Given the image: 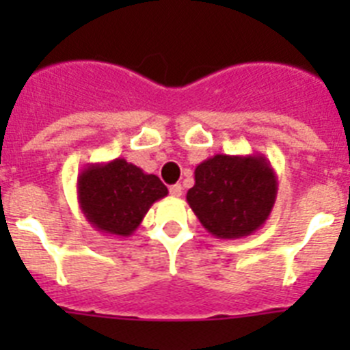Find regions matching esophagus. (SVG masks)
<instances>
[{"label": "esophagus", "instance_id": "esophagus-1", "mask_svg": "<svg viewBox=\"0 0 350 350\" xmlns=\"http://www.w3.org/2000/svg\"><path fill=\"white\" fill-rule=\"evenodd\" d=\"M170 194H172L173 198H178V196H182V185H180V184H175V185H172V187H170Z\"/></svg>", "mask_w": 350, "mask_h": 350}]
</instances>
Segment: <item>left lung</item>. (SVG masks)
Returning <instances> with one entry per match:
<instances>
[{"mask_svg": "<svg viewBox=\"0 0 350 350\" xmlns=\"http://www.w3.org/2000/svg\"><path fill=\"white\" fill-rule=\"evenodd\" d=\"M277 189V175L262 154H215L196 166L185 200L210 234L237 240L268 221Z\"/></svg>", "mask_w": 350, "mask_h": 350, "instance_id": "left-lung-1", "label": "left lung"}]
</instances>
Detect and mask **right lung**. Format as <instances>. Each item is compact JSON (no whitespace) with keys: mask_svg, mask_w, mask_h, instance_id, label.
<instances>
[{"mask_svg":"<svg viewBox=\"0 0 350 350\" xmlns=\"http://www.w3.org/2000/svg\"><path fill=\"white\" fill-rule=\"evenodd\" d=\"M168 194L166 185L122 157L89 163L77 178V198L83 217L96 231L129 237L148 208Z\"/></svg>","mask_w":350,"mask_h":350,"instance_id":"right-lung-1","label":"right lung"}]
</instances>
